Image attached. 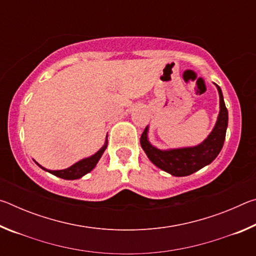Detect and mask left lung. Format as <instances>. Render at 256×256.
I'll return each mask as SVG.
<instances>
[{"mask_svg": "<svg viewBox=\"0 0 256 256\" xmlns=\"http://www.w3.org/2000/svg\"><path fill=\"white\" fill-rule=\"evenodd\" d=\"M216 86L219 92V115L214 130L200 144L186 148L160 150L151 144L148 140L149 126L144 128L140 138L141 146L150 162L160 170L172 176H188L211 164L222 151L228 126V110L224 105L222 89L218 84H216Z\"/></svg>", "mask_w": 256, "mask_h": 256, "instance_id": "obj_1", "label": "left lung"}]
</instances>
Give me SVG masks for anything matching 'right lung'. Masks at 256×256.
<instances>
[{"label":"right lung","instance_id":"1","mask_svg":"<svg viewBox=\"0 0 256 256\" xmlns=\"http://www.w3.org/2000/svg\"><path fill=\"white\" fill-rule=\"evenodd\" d=\"M107 144H108V140L106 138V141H105V144H104L100 149H99L96 154L90 156L88 158H84L80 160V162H76L74 164H72L71 167L66 168V170H46V168L42 167L40 164L36 162L38 166H40L42 170H44L46 172H50V174H53L55 176L60 177V178H63V180H78V178H81L82 176H84L86 174H88V172H92L94 167H96L97 162H99V159L104 154V151L106 150L107 148Z\"/></svg>","mask_w":256,"mask_h":256}]
</instances>
